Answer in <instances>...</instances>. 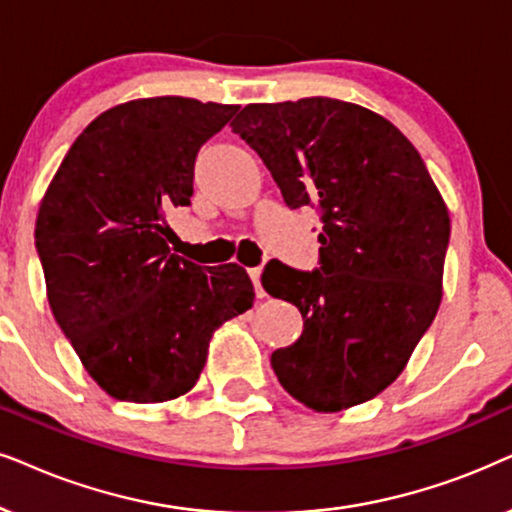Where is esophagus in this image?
I'll use <instances>...</instances> for the list:
<instances>
[{"mask_svg": "<svg viewBox=\"0 0 512 512\" xmlns=\"http://www.w3.org/2000/svg\"><path fill=\"white\" fill-rule=\"evenodd\" d=\"M261 268H251L249 270V277H251V282H254V289H256V296L258 298H263L265 296V291H263V287H261Z\"/></svg>", "mask_w": 512, "mask_h": 512, "instance_id": "obj_1", "label": "esophagus"}]
</instances>
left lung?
Instances as JSON below:
<instances>
[{
	"label": "left lung",
	"instance_id": "left-lung-1",
	"mask_svg": "<svg viewBox=\"0 0 512 512\" xmlns=\"http://www.w3.org/2000/svg\"><path fill=\"white\" fill-rule=\"evenodd\" d=\"M230 126L287 207L322 216L320 268L263 270V289L303 315L301 338L272 353V369L324 414L371 400L402 374L440 308L451 230L440 190L407 136L362 105L251 103Z\"/></svg>",
	"mask_w": 512,
	"mask_h": 512
}]
</instances>
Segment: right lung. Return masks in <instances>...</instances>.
<instances>
[{
  "label": "right lung",
  "mask_w": 512,
  "mask_h": 512,
  "mask_svg": "<svg viewBox=\"0 0 512 512\" xmlns=\"http://www.w3.org/2000/svg\"><path fill=\"white\" fill-rule=\"evenodd\" d=\"M240 105L138 98L98 115L39 204L46 298L89 376L115 400L169 402L202 374L214 331L254 305L237 263L171 254L167 211L188 207L199 148Z\"/></svg>",
  "instance_id": "obj_1"
}]
</instances>
